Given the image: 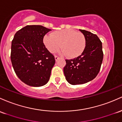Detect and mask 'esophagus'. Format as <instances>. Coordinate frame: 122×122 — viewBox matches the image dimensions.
<instances>
[{"label":"esophagus","instance_id":"1","mask_svg":"<svg viewBox=\"0 0 122 122\" xmlns=\"http://www.w3.org/2000/svg\"><path fill=\"white\" fill-rule=\"evenodd\" d=\"M55 59L56 61H57V60H58L59 59V57L58 56H57V55H55Z\"/></svg>","mask_w":122,"mask_h":122}]
</instances>
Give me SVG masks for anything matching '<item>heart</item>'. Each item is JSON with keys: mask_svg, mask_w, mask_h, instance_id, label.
Segmentation results:
<instances>
[{"mask_svg": "<svg viewBox=\"0 0 122 122\" xmlns=\"http://www.w3.org/2000/svg\"><path fill=\"white\" fill-rule=\"evenodd\" d=\"M43 41L50 52H55L61 46L62 54L66 55L70 58H75L80 56L86 46L84 35L72 29L54 31L51 36H46Z\"/></svg>", "mask_w": 122, "mask_h": 122, "instance_id": "obj_1", "label": "heart"}]
</instances>
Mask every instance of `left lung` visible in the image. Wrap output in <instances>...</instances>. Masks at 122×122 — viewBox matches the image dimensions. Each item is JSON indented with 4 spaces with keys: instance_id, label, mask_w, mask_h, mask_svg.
<instances>
[{
    "instance_id": "1",
    "label": "left lung",
    "mask_w": 122,
    "mask_h": 122,
    "mask_svg": "<svg viewBox=\"0 0 122 122\" xmlns=\"http://www.w3.org/2000/svg\"><path fill=\"white\" fill-rule=\"evenodd\" d=\"M79 31L85 38V48L77 57L66 59L63 68L66 79L71 85L83 84L93 79L100 71L103 59L102 43L97 36L85 30Z\"/></svg>"
}]
</instances>
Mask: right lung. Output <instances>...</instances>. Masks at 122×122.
<instances>
[{
	"label": "right lung",
	"instance_id": "obj_1",
	"mask_svg": "<svg viewBox=\"0 0 122 122\" xmlns=\"http://www.w3.org/2000/svg\"><path fill=\"white\" fill-rule=\"evenodd\" d=\"M51 30L41 25H28L15 34L11 43V61L14 71L23 82L31 86L44 85L55 63L54 55L43 43Z\"/></svg>",
	"mask_w": 122,
	"mask_h": 122
}]
</instances>
